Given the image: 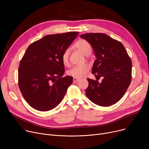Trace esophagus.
Listing matches in <instances>:
<instances>
[{
	"mask_svg": "<svg viewBox=\"0 0 149 149\" xmlns=\"http://www.w3.org/2000/svg\"><path fill=\"white\" fill-rule=\"evenodd\" d=\"M80 81V79H77V78H74V79H73V81L74 83H78V82H79Z\"/></svg>",
	"mask_w": 149,
	"mask_h": 149,
	"instance_id": "1",
	"label": "esophagus"
}]
</instances>
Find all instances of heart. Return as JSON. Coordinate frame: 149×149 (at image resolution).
<instances>
[{
	"label": "heart",
	"mask_w": 149,
	"mask_h": 149,
	"mask_svg": "<svg viewBox=\"0 0 149 149\" xmlns=\"http://www.w3.org/2000/svg\"><path fill=\"white\" fill-rule=\"evenodd\" d=\"M75 46L79 49L86 56H88L91 54L92 49L89 43L86 40L81 39L78 40L75 44ZM70 53V49H66L64 52L63 53L61 59L64 65H67L69 61V56ZM89 66L87 65L76 66L69 69L68 72L69 75L72 76L74 78H83L86 75L89 70Z\"/></svg>",
	"instance_id": "1"
}]
</instances>
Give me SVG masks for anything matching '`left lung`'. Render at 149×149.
I'll list each match as a JSON object with an SVG mask.
<instances>
[{"mask_svg": "<svg viewBox=\"0 0 149 149\" xmlns=\"http://www.w3.org/2000/svg\"><path fill=\"white\" fill-rule=\"evenodd\" d=\"M80 37L88 41L96 60L92 69L95 76L103 77L101 83L88 79L85 93L95 104L109 106L123 97L131 82L132 61L123 45L103 33H87Z\"/></svg>", "mask_w": 149, "mask_h": 149, "instance_id": "8db88e82", "label": "left lung"}]
</instances>
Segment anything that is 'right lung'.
I'll use <instances>...</instances> for the list:
<instances>
[{
	"mask_svg": "<svg viewBox=\"0 0 149 149\" xmlns=\"http://www.w3.org/2000/svg\"><path fill=\"white\" fill-rule=\"evenodd\" d=\"M79 32L44 36L31 44L20 63L19 86L33 108L48 111L57 107L72 83L73 77H63L61 56Z\"/></svg>",
	"mask_w": 149,
	"mask_h": 149,
	"instance_id": "obj_1",
	"label": "right lung"
}]
</instances>
